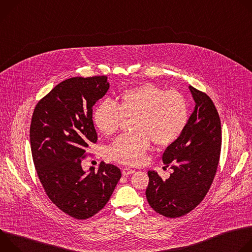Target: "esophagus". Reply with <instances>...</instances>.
<instances>
[{
	"label": "esophagus",
	"instance_id": "34e87169",
	"mask_svg": "<svg viewBox=\"0 0 252 252\" xmlns=\"http://www.w3.org/2000/svg\"><path fill=\"white\" fill-rule=\"evenodd\" d=\"M133 172H134V170L131 169V168H128V167H125V168H123V170H122V173H123V175H125V176H127V175H129V174H132Z\"/></svg>",
	"mask_w": 252,
	"mask_h": 252
}]
</instances>
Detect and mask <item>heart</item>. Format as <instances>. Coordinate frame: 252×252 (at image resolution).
I'll list each match as a JSON object with an SVG mask.
<instances>
[{
	"label": "heart",
	"instance_id": "b5f03b06",
	"mask_svg": "<svg viewBox=\"0 0 252 252\" xmlns=\"http://www.w3.org/2000/svg\"><path fill=\"white\" fill-rule=\"evenodd\" d=\"M131 117L135 131L119 136L107 156L124 164L138 165L145 161L152 139L167 147L181 137L189 122L188 101L177 91L145 83L124 91L116 102L100 101L93 113L94 124L105 135L115 134L124 119Z\"/></svg>",
	"mask_w": 252,
	"mask_h": 252
}]
</instances>
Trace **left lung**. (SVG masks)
Wrapping results in <instances>:
<instances>
[{"label": "left lung", "mask_w": 252, "mask_h": 252, "mask_svg": "<svg viewBox=\"0 0 252 252\" xmlns=\"http://www.w3.org/2000/svg\"><path fill=\"white\" fill-rule=\"evenodd\" d=\"M195 109L181 135L162 156L172 168L167 179L148 172L146 190L152 208L165 218L176 219L194 209L207 194L217 174L221 152V123L212 99L189 86Z\"/></svg>", "instance_id": "1"}]
</instances>
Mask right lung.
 Here are the masks:
<instances>
[{"mask_svg":"<svg viewBox=\"0 0 252 252\" xmlns=\"http://www.w3.org/2000/svg\"><path fill=\"white\" fill-rule=\"evenodd\" d=\"M105 76L70 78L35 105L30 126L35 171L51 201L76 220H88L110 200L121 169L101 162L86 173L82 161L97 141L93 107L109 90Z\"/></svg>","mask_w":252,"mask_h":252,"instance_id":"right-lung-1","label":"right lung"}]
</instances>
